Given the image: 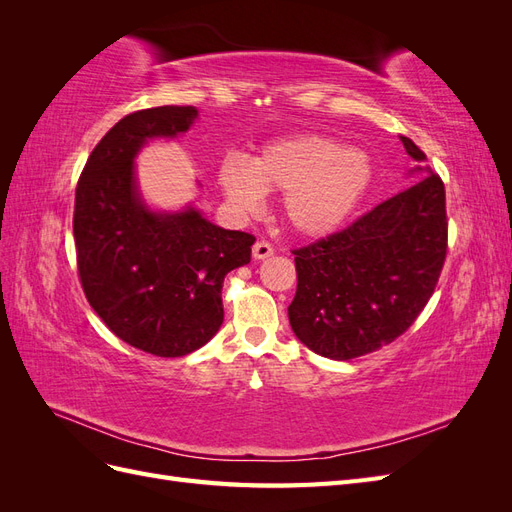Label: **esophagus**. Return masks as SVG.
Here are the masks:
<instances>
[{
    "instance_id": "obj_1",
    "label": "esophagus",
    "mask_w": 512,
    "mask_h": 512,
    "mask_svg": "<svg viewBox=\"0 0 512 512\" xmlns=\"http://www.w3.org/2000/svg\"><path fill=\"white\" fill-rule=\"evenodd\" d=\"M252 256L256 260H265V258L273 256V245L267 243V241H256L254 247H252Z\"/></svg>"
}]
</instances>
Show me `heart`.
<instances>
[{
	"instance_id": "obj_1",
	"label": "heart",
	"mask_w": 512,
	"mask_h": 512,
	"mask_svg": "<svg viewBox=\"0 0 512 512\" xmlns=\"http://www.w3.org/2000/svg\"><path fill=\"white\" fill-rule=\"evenodd\" d=\"M374 166L367 153L322 134H297L262 147L256 156H228L218 183L243 213L260 207L265 192L282 194L288 226L303 237H327L361 205Z\"/></svg>"
}]
</instances>
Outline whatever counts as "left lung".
Returning <instances> with one entry per match:
<instances>
[{
    "label": "left lung",
    "instance_id": "obj_1",
    "mask_svg": "<svg viewBox=\"0 0 512 512\" xmlns=\"http://www.w3.org/2000/svg\"><path fill=\"white\" fill-rule=\"evenodd\" d=\"M401 143L425 162L408 136ZM412 173L423 177L348 228L292 252L290 327L316 354L348 361L395 342L436 290L448 237L444 183L423 164Z\"/></svg>",
    "mask_w": 512,
    "mask_h": 512
}]
</instances>
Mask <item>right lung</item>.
Here are the masks:
<instances>
[{
	"instance_id": "right-lung-1",
	"label": "right lung",
	"mask_w": 512,
	"mask_h": 512,
	"mask_svg": "<svg viewBox=\"0 0 512 512\" xmlns=\"http://www.w3.org/2000/svg\"><path fill=\"white\" fill-rule=\"evenodd\" d=\"M194 106H156L117 121L91 151L74 198V243L89 305L123 342L164 359L220 331L226 273L250 262L254 235L224 230L188 207L151 211L134 158L151 138L188 132Z\"/></svg>"
}]
</instances>
